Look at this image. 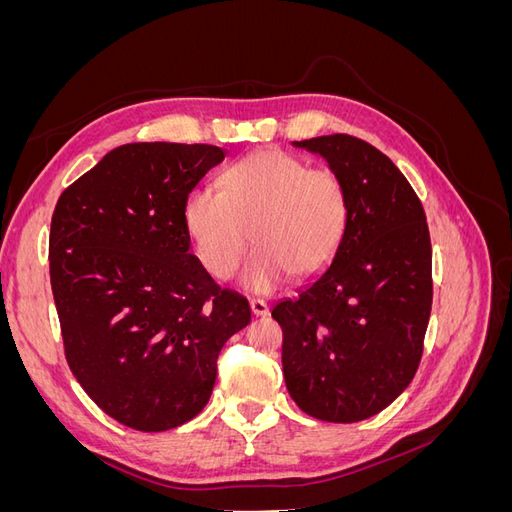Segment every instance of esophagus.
<instances>
[{
    "label": "esophagus",
    "instance_id": "1",
    "mask_svg": "<svg viewBox=\"0 0 512 512\" xmlns=\"http://www.w3.org/2000/svg\"><path fill=\"white\" fill-rule=\"evenodd\" d=\"M250 307H252V314L254 316H267L269 314V305L262 301V299H252Z\"/></svg>",
    "mask_w": 512,
    "mask_h": 512
}]
</instances>
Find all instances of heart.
<instances>
[{
	"mask_svg": "<svg viewBox=\"0 0 512 512\" xmlns=\"http://www.w3.org/2000/svg\"><path fill=\"white\" fill-rule=\"evenodd\" d=\"M194 252L215 280H228L250 243L258 250L241 284L271 292L290 273L312 277L329 265L348 224V196L329 168H309L292 153L265 149L222 175V190H194L185 203Z\"/></svg>",
	"mask_w": 512,
	"mask_h": 512,
	"instance_id": "1",
	"label": "heart"
}]
</instances>
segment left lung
<instances>
[{"mask_svg":"<svg viewBox=\"0 0 512 512\" xmlns=\"http://www.w3.org/2000/svg\"><path fill=\"white\" fill-rule=\"evenodd\" d=\"M342 179L348 224L331 265L273 307L290 397L305 414L356 423L406 391L431 314V241L421 200L369 143L331 134L292 143Z\"/></svg>","mask_w":512,"mask_h":512,"instance_id":"obj_1","label":"left lung"}]
</instances>
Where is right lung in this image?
Returning <instances> with one entry per match:
<instances>
[{
    "mask_svg": "<svg viewBox=\"0 0 512 512\" xmlns=\"http://www.w3.org/2000/svg\"><path fill=\"white\" fill-rule=\"evenodd\" d=\"M226 151L128 143L59 196L51 288L66 359L108 416L138 431L179 427L207 406L218 354L250 324L190 254L185 203Z\"/></svg>",
    "mask_w": 512,
    "mask_h": 512,
    "instance_id": "right-lung-1",
    "label": "right lung"
}]
</instances>
